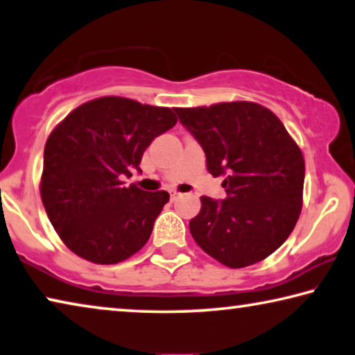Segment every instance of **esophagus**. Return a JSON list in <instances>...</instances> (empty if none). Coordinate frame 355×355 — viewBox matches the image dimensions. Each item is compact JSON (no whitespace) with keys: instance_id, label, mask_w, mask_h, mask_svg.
I'll list each match as a JSON object with an SVG mask.
<instances>
[{"instance_id":"34e87169","label":"esophagus","mask_w":355,"mask_h":355,"mask_svg":"<svg viewBox=\"0 0 355 355\" xmlns=\"http://www.w3.org/2000/svg\"><path fill=\"white\" fill-rule=\"evenodd\" d=\"M170 196H171V201H174V200L178 198V196H181V193H178V192H171V193H170Z\"/></svg>"}]
</instances>
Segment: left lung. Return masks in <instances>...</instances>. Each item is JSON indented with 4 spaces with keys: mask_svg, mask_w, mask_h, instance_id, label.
<instances>
[{
    "mask_svg": "<svg viewBox=\"0 0 355 355\" xmlns=\"http://www.w3.org/2000/svg\"><path fill=\"white\" fill-rule=\"evenodd\" d=\"M195 136L214 178L223 176L222 201L201 196L189 222L196 244L228 268L271 255L292 233L302 212L304 159L268 107L252 101L174 107Z\"/></svg>",
    "mask_w": 355,
    "mask_h": 355,
    "instance_id": "8db88e82",
    "label": "left lung"
}]
</instances>
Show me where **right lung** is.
Segmentation results:
<instances>
[{
	"label": "right lung",
	"mask_w": 355,
	"mask_h": 355,
	"mask_svg": "<svg viewBox=\"0 0 355 355\" xmlns=\"http://www.w3.org/2000/svg\"><path fill=\"white\" fill-rule=\"evenodd\" d=\"M178 122L170 107L101 96L71 111L49 135L41 200L71 252L98 265L127 260L149 239L170 201L121 179L141 171L144 150Z\"/></svg>",
	"instance_id": "obj_1"
}]
</instances>
